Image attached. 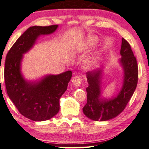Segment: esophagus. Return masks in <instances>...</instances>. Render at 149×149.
Here are the masks:
<instances>
[{
	"label": "esophagus",
	"mask_w": 149,
	"mask_h": 149,
	"mask_svg": "<svg viewBox=\"0 0 149 149\" xmlns=\"http://www.w3.org/2000/svg\"><path fill=\"white\" fill-rule=\"evenodd\" d=\"M81 81H82V78L78 75H76L72 79V84L75 87H79L81 85Z\"/></svg>",
	"instance_id": "34e87169"
}]
</instances>
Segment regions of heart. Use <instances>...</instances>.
<instances>
[{"label":"heart","instance_id":"b5f03b06","mask_svg":"<svg viewBox=\"0 0 149 149\" xmlns=\"http://www.w3.org/2000/svg\"><path fill=\"white\" fill-rule=\"evenodd\" d=\"M98 42V38L95 36H91L88 37L84 40L81 41L78 45L75 46L73 49L71 50L70 54L72 56H75L76 54H79V53H82L84 51H87L91 48L95 46ZM96 61V58H94L92 61L90 63L89 65L91 66L93 65V63H95Z\"/></svg>","mask_w":149,"mask_h":149}]
</instances>
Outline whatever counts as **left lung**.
<instances>
[{"label": "left lung", "instance_id": "8db88e82", "mask_svg": "<svg viewBox=\"0 0 149 149\" xmlns=\"http://www.w3.org/2000/svg\"><path fill=\"white\" fill-rule=\"evenodd\" d=\"M121 58L118 62L123 70L122 86L116 96L104 98L102 96V78L104 66L86 74L88 86L87 102L83 113L94 121H104L111 119L121 113L134 93L138 82V65L130 44L124 38L121 40L120 50Z\"/></svg>", "mask_w": 149, "mask_h": 149}]
</instances>
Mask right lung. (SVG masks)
Here are the masks:
<instances>
[{"label": "right lung", "instance_id": "1", "mask_svg": "<svg viewBox=\"0 0 149 149\" xmlns=\"http://www.w3.org/2000/svg\"><path fill=\"white\" fill-rule=\"evenodd\" d=\"M58 27H30L17 40L6 56L5 81L7 95L19 112L32 121H46L57 114L60 98L72 78V72L67 71L28 80L22 72L24 54L32 49L40 36L51 34Z\"/></svg>", "mask_w": 149, "mask_h": 149}]
</instances>
